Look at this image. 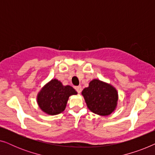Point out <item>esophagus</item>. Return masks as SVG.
Instances as JSON below:
<instances>
[{"label":"esophagus","instance_id":"1","mask_svg":"<svg viewBox=\"0 0 155 155\" xmlns=\"http://www.w3.org/2000/svg\"><path fill=\"white\" fill-rule=\"evenodd\" d=\"M75 90L77 91L78 93H80L81 92V90H82V87L81 86H78L75 87Z\"/></svg>","mask_w":155,"mask_h":155}]
</instances>
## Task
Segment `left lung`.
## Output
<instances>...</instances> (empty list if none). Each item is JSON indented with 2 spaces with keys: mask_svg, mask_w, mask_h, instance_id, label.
Here are the masks:
<instances>
[{
  "mask_svg": "<svg viewBox=\"0 0 155 155\" xmlns=\"http://www.w3.org/2000/svg\"><path fill=\"white\" fill-rule=\"evenodd\" d=\"M88 109L99 116H109L117 107L118 94L111 84L94 79L82 92Z\"/></svg>",
  "mask_w": 155,
  "mask_h": 155,
  "instance_id": "1",
  "label": "left lung"
}]
</instances>
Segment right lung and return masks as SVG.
Masks as SVG:
<instances>
[{"label":"right lung","instance_id":"add662e5","mask_svg":"<svg viewBox=\"0 0 155 155\" xmlns=\"http://www.w3.org/2000/svg\"><path fill=\"white\" fill-rule=\"evenodd\" d=\"M77 94L71 86H64L59 80L52 79L38 93L37 104L44 113L57 115L65 110L69 97Z\"/></svg>","mask_w":155,"mask_h":155}]
</instances>
